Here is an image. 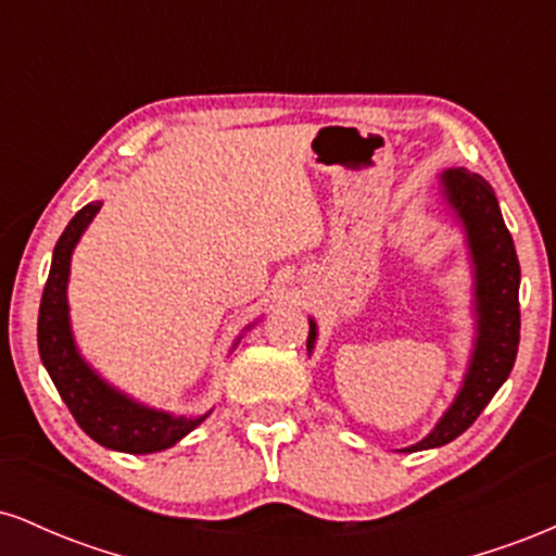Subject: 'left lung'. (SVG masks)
I'll return each instance as SVG.
<instances>
[{
    "instance_id": "8db88e82",
    "label": "left lung",
    "mask_w": 556,
    "mask_h": 556,
    "mask_svg": "<svg viewBox=\"0 0 556 556\" xmlns=\"http://www.w3.org/2000/svg\"><path fill=\"white\" fill-rule=\"evenodd\" d=\"M446 206L465 229L473 261L476 290V342L468 371L455 402L446 407L429 437L402 452L431 450L450 444L473 426L496 389L507 381L520 342V264L509 229L504 227L494 188L481 175L457 167L439 177ZM316 321L311 318L308 353L316 344Z\"/></svg>"
}]
</instances>
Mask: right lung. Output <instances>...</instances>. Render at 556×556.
Returning <instances> with one entry per match:
<instances>
[{"mask_svg":"<svg viewBox=\"0 0 556 556\" xmlns=\"http://www.w3.org/2000/svg\"><path fill=\"white\" fill-rule=\"evenodd\" d=\"M99 208V201L83 206L56 240L52 269L43 287L41 308H38V353L60 397L65 400L73 418L93 442L106 450L127 452V455H149V452H162L180 442L185 433L206 420L208 413L185 418L140 405L119 389L106 384L78 353L73 329H70V258Z\"/></svg>","mask_w":556,"mask_h":556,"instance_id":"right-lung-1","label":"right lung"}]
</instances>
